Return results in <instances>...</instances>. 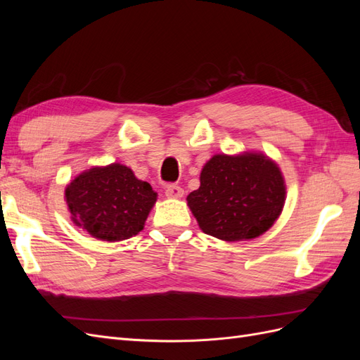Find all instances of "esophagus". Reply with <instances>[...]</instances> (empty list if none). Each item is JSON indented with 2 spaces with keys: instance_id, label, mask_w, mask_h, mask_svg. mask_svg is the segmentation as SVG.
I'll return each instance as SVG.
<instances>
[{
  "instance_id": "obj_1",
  "label": "esophagus",
  "mask_w": 360,
  "mask_h": 360,
  "mask_svg": "<svg viewBox=\"0 0 360 360\" xmlns=\"http://www.w3.org/2000/svg\"><path fill=\"white\" fill-rule=\"evenodd\" d=\"M165 193H167L168 198H181L184 191L180 186H177V184H171V186L167 188Z\"/></svg>"
}]
</instances>
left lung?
Segmentation results:
<instances>
[{"label":"left lung","instance_id":"8db88e82","mask_svg":"<svg viewBox=\"0 0 360 360\" xmlns=\"http://www.w3.org/2000/svg\"><path fill=\"white\" fill-rule=\"evenodd\" d=\"M200 183L188 195L189 209L205 234L225 242L264 234L284 209V177L263 153L214 155L202 167Z\"/></svg>","mask_w":360,"mask_h":360}]
</instances>
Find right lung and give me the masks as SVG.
Masks as SVG:
<instances>
[{
	"mask_svg": "<svg viewBox=\"0 0 360 360\" xmlns=\"http://www.w3.org/2000/svg\"><path fill=\"white\" fill-rule=\"evenodd\" d=\"M64 198L76 226L99 240L120 242L143 230L158 193L129 167L111 163L81 172Z\"/></svg>",
	"mask_w": 360,
	"mask_h": 360,
	"instance_id": "add662e5",
	"label": "right lung"
}]
</instances>
